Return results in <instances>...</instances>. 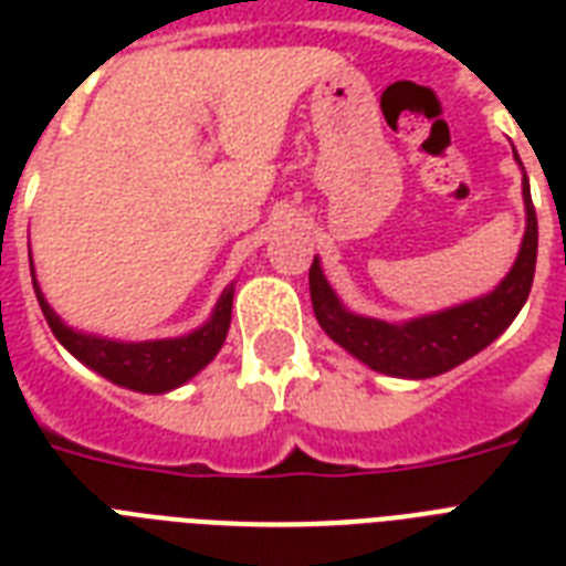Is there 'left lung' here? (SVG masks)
<instances>
[{
	"mask_svg": "<svg viewBox=\"0 0 566 566\" xmlns=\"http://www.w3.org/2000/svg\"><path fill=\"white\" fill-rule=\"evenodd\" d=\"M523 196H526L528 213L523 249H520L517 264L511 266L505 282L491 296L440 311L431 317L411 319L405 326H390L381 319H367L344 311L335 291L323 279L317 258H314L308 282L319 326L326 328V335L335 344L344 346L346 353H353L358 361H364L373 370L399 378L440 376L467 358H473L475 353H482L484 346L496 340L511 326V319L517 317L523 302L528 300L532 282H535L537 217L532 193H528V181L523 188Z\"/></svg>",
	"mask_w": 566,
	"mask_h": 566,
	"instance_id": "left-lung-1",
	"label": "left lung"
}]
</instances>
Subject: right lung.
Wrapping results in <instances>:
<instances>
[{
  "label": "right lung",
  "mask_w": 566,
  "mask_h": 566,
  "mask_svg": "<svg viewBox=\"0 0 566 566\" xmlns=\"http://www.w3.org/2000/svg\"><path fill=\"white\" fill-rule=\"evenodd\" d=\"M34 293H38L40 311H43L52 335L78 361L87 364L99 376L111 378L114 385H123L128 390H140V394H164V390L185 385L188 378H193L205 364L211 361L213 355L220 353L226 332H229L231 296H234L231 291L222 293L217 308H213V317L199 332H193V335L176 337V340H153V344H117V340L78 335L73 328H66L57 319L55 311L46 305L38 282H34Z\"/></svg>",
  "instance_id": "add662e5"
}]
</instances>
